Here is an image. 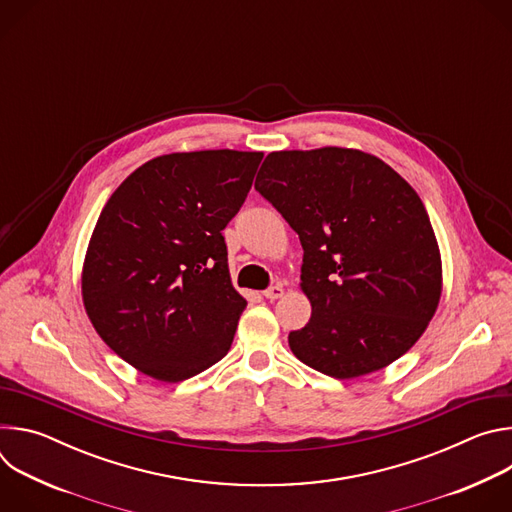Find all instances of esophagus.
<instances>
[{
	"label": "esophagus",
	"mask_w": 512,
	"mask_h": 512,
	"mask_svg": "<svg viewBox=\"0 0 512 512\" xmlns=\"http://www.w3.org/2000/svg\"><path fill=\"white\" fill-rule=\"evenodd\" d=\"M263 296H265L267 300H277V298L283 296V287H281L279 283H275V285H271V287H267V289L263 291Z\"/></svg>",
	"instance_id": "obj_1"
}]
</instances>
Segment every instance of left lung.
Masks as SVG:
<instances>
[{"instance_id":"left-lung-1","label":"left lung","mask_w":512,"mask_h":512,"mask_svg":"<svg viewBox=\"0 0 512 512\" xmlns=\"http://www.w3.org/2000/svg\"><path fill=\"white\" fill-rule=\"evenodd\" d=\"M304 249L312 318L289 332L308 367L354 379L381 371L423 334L442 294V259L417 192L358 150L271 152L255 180Z\"/></svg>"}]
</instances>
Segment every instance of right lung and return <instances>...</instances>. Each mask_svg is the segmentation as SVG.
I'll list each match as a JSON object with an SVG mask.
<instances>
[{
  "label": "right lung",
  "instance_id": "1",
  "mask_svg": "<svg viewBox=\"0 0 512 512\" xmlns=\"http://www.w3.org/2000/svg\"><path fill=\"white\" fill-rule=\"evenodd\" d=\"M261 158L235 150L160 156L127 176L101 210L83 300L105 344L137 371L178 383L229 352L247 302L231 283L223 229Z\"/></svg>",
  "mask_w": 512,
  "mask_h": 512
}]
</instances>
